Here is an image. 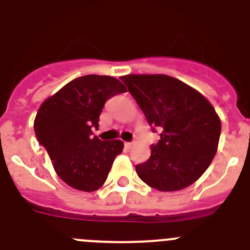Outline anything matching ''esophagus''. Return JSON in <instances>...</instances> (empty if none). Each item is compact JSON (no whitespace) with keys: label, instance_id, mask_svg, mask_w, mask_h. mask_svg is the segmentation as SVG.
<instances>
[{"label":"esophagus","instance_id":"34e87169","mask_svg":"<svg viewBox=\"0 0 250 250\" xmlns=\"http://www.w3.org/2000/svg\"><path fill=\"white\" fill-rule=\"evenodd\" d=\"M125 149H130L133 146V143L132 142H125Z\"/></svg>","mask_w":250,"mask_h":250}]
</instances>
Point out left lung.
<instances>
[{
  "label": "left lung",
  "instance_id": "8db88e82",
  "mask_svg": "<svg viewBox=\"0 0 250 250\" xmlns=\"http://www.w3.org/2000/svg\"><path fill=\"white\" fill-rule=\"evenodd\" d=\"M160 139L150 158L136 167L139 178L159 191H179L200 179L216 155L221 120L199 91L164 74L121 78ZM154 130V128H153Z\"/></svg>",
  "mask_w": 250,
  "mask_h": 250
}]
</instances>
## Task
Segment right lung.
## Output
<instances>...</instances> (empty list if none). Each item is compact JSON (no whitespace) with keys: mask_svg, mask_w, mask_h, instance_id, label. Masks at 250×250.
<instances>
[{"mask_svg":"<svg viewBox=\"0 0 250 250\" xmlns=\"http://www.w3.org/2000/svg\"><path fill=\"white\" fill-rule=\"evenodd\" d=\"M125 91L116 78L85 75L70 81L39 107L34 120L37 139L58 176L71 188L99 190L122 153V141H101L91 128L99 127L104 102Z\"/></svg>","mask_w":250,"mask_h":250,"instance_id":"1","label":"right lung"}]
</instances>
